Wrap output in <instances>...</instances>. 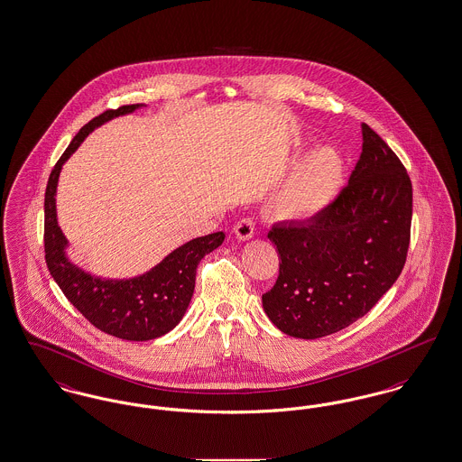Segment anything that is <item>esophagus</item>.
<instances>
[{"mask_svg": "<svg viewBox=\"0 0 462 462\" xmlns=\"http://www.w3.org/2000/svg\"><path fill=\"white\" fill-rule=\"evenodd\" d=\"M234 234L239 241H249L254 236V221L251 218H244L234 226Z\"/></svg>", "mask_w": 462, "mask_h": 462, "instance_id": "1", "label": "esophagus"}]
</instances>
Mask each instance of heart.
I'll use <instances>...</instances> for the list:
<instances>
[{
    "label": "heart",
    "mask_w": 462,
    "mask_h": 462,
    "mask_svg": "<svg viewBox=\"0 0 462 462\" xmlns=\"http://www.w3.org/2000/svg\"><path fill=\"white\" fill-rule=\"evenodd\" d=\"M345 178L343 159L329 147H319L294 168L273 209L281 220L303 223L320 215L341 190Z\"/></svg>",
    "instance_id": "heart-1"
}]
</instances>
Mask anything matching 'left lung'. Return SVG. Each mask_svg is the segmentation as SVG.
<instances>
[{"instance_id": "1", "label": "left lung", "mask_w": 462, "mask_h": 462, "mask_svg": "<svg viewBox=\"0 0 462 462\" xmlns=\"http://www.w3.org/2000/svg\"><path fill=\"white\" fill-rule=\"evenodd\" d=\"M362 154L348 185L320 215L277 223L279 277L262 296L277 329L317 339L348 328L395 284L405 264L412 183L388 143L362 125Z\"/></svg>"}]
</instances>
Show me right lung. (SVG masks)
Returning <instances> with one entry per match:
<instances>
[{
  "instance_id": "1",
  "label": "right lung",
  "mask_w": 462,
  "mask_h": 462,
  "mask_svg": "<svg viewBox=\"0 0 462 462\" xmlns=\"http://www.w3.org/2000/svg\"><path fill=\"white\" fill-rule=\"evenodd\" d=\"M140 107L143 104L123 106L93 117L51 170L44 192V258L53 281L97 329L128 341H149L176 328L192 300L199 262L225 241L223 232H215L185 242L154 268L133 279L95 277L67 258L69 242L59 226L55 202L60 170L95 128Z\"/></svg>"
}]
</instances>
